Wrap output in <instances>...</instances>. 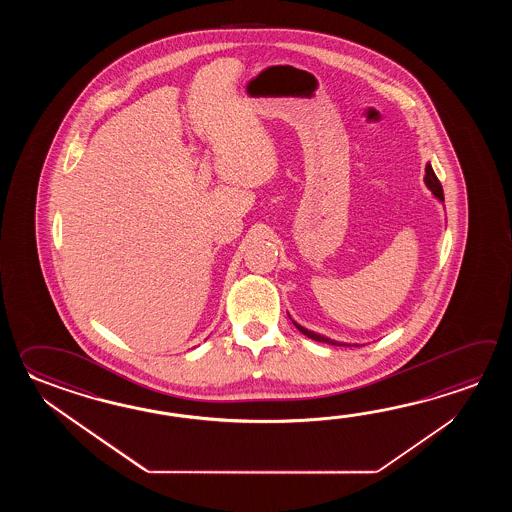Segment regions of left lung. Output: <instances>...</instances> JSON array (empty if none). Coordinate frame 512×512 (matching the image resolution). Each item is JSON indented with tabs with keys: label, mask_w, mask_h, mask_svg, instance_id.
<instances>
[{
	"label": "left lung",
	"mask_w": 512,
	"mask_h": 512,
	"mask_svg": "<svg viewBox=\"0 0 512 512\" xmlns=\"http://www.w3.org/2000/svg\"><path fill=\"white\" fill-rule=\"evenodd\" d=\"M425 185L428 186V190L434 194L435 199L437 201H441V203H445V196H443V186L439 183V179L435 177L434 168H432V164H426L425 168ZM289 315V313H287ZM291 318V315H289ZM293 320V318H291ZM294 326L296 329L300 331V333H304L305 337L311 338V340H316V342H326V344H331V346H355V348H360L362 344H348V342H338V340H333V338L326 337V335H322V333H315V331H311V329H307V327L300 326L296 320H293Z\"/></svg>",
	"instance_id": "obj_1"
}]
</instances>
